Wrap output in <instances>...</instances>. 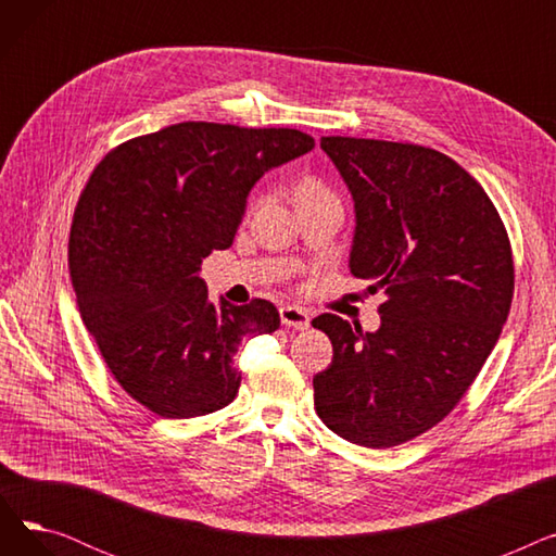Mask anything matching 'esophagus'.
I'll return each instance as SVG.
<instances>
[{"label":"esophagus","mask_w":556,"mask_h":556,"mask_svg":"<svg viewBox=\"0 0 556 556\" xmlns=\"http://www.w3.org/2000/svg\"><path fill=\"white\" fill-rule=\"evenodd\" d=\"M279 317H281V325L283 327L298 329V331H304L311 325V315L302 306H281L279 308Z\"/></svg>","instance_id":"1"}]
</instances>
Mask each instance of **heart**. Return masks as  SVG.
<instances>
[{
  "instance_id": "1",
  "label": "heart",
  "mask_w": 556,
  "mask_h": 556,
  "mask_svg": "<svg viewBox=\"0 0 556 556\" xmlns=\"http://www.w3.org/2000/svg\"><path fill=\"white\" fill-rule=\"evenodd\" d=\"M327 189L323 187V182H317V180H313V178H308V180H304L302 185H300V189H298V193H325Z\"/></svg>"
}]
</instances>
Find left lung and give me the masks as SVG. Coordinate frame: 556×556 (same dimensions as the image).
Masks as SVG:
<instances>
[{"label": "left lung", "mask_w": 556, "mask_h": 556, "mask_svg": "<svg viewBox=\"0 0 556 556\" xmlns=\"http://www.w3.org/2000/svg\"><path fill=\"white\" fill-rule=\"evenodd\" d=\"M356 210L349 270L383 290L381 327L325 313L333 344L315 410L342 440L392 448L440 424L498 342L514 258L493 202L455 160L417 143L323 137Z\"/></svg>", "instance_id": "8db88e82"}]
</instances>
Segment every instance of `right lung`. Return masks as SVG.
Here are the masks:
<instances>
[{
    "mask_svg": "<svg viewBox=\"0 0 556 556\" xmlns=\"http://www.w3.org/2000/svg\"><path fill=\"white\" fill-rule=\"evenodd\" d=\"M293 128L185 122L128 139L90 175L70 231V273L83 323L112 376L164 419L233 401V354L273 333L266 300L212 304L200 263L233 241L263 173L308 153Z\"/></svg>",
    "mask_w": 556,
    "mask_h": 556,
    "instance_id": "add662e5",
    "label": "right lung"
}]
</instances>
